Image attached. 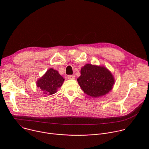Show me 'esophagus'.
Returning <instances> with one entry per match:
<instances>
[{
	"mask_svg": "<svg viewBox=\"0 0 149 149\" xmlns=\"http://www.w3.org/2000/svg\"><path fill=\"white\" fill-rule=\"evenodd\" d=\"M68 78L69 79H74L75 76L74 75H68Z\"/></svg>",
	"mask_w": 149,
	"mask_h": 149,
	"instance_id": "esophagus-1",
	"label": "esophagus"
}]
</instances>
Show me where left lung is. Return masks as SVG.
I'll list each match as a JSON object with an SVG mask.
<instances>
[{"instance_id": "1", "label": "left lung", "mask_w": 149, "mask_h": 149, "mask_svg": "<svg viewBox=\"0 0 149 149\" xmlns=\"http://www.w3.org/2000/svg\"><path fill=\"white\" fill-rule=\"evenodd\" d=\"M77 81L84 92L93 97L107 94L114 84V77L107 68L91 64H86L81 68Z\"/></svg>"}]
</instances>
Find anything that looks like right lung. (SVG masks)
<instances>
[{
    "label": "right lung",
    "mask_w": 149,
    "mask_h": 149,
    "mask_svg": "<svg viewBox=\"0 0 149 149\" xmlns=\"http://www.w3.org/2000/svg\"><path fill=\"white\" fill-rule=\"evenodd\" d=\"M64 79L57 71L50 68L45 75L37 81V87L44 91L45 94L52 95L56 93L61 87Z\"/></svg>",
    "instance_id": "1"
}]
</instances>
